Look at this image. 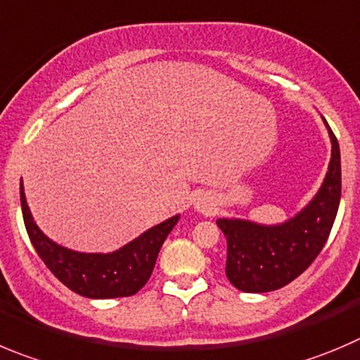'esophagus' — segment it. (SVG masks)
Wrapping results in <instances>:
<instances>
[{"label": "esophagus", "mask_w": 360, "mask_h": 360, "mask_svg": "<svg viewBox=\"0 0 360 360\" xmlns=\"http://www.w3.org/2000/svg\"><path fill=\"white\" fill-rule=\"evenodd\" d=\"M195 207L197 211H200V213H210V211L213 210V202H211L210 197L202 195L195 200Z\"/></svg>", "instance_id": "34e87169"}]
</instances>
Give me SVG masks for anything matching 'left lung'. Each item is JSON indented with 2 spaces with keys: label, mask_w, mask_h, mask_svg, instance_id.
Listing matches in <instances>:
<instances>
[{
  "label": "left lung",
  "mask_w": 360,
  "mask_h": 360,
  "mask_svg": "<svg viewBox=\"0 0 360 360\" xmlns=\"http://www.w3.org/2000/svg\"><path fill=\"white\" fill-rule=\"evenodd\" d=\"M330 134L328 172L314 199L284 224L261 226L240 218H218L227 240L226 274L234 288L245 293H266L284 288L316 259L334 226L341 199V154Z\"/></svg>",
  "instance_id": "obj_1"
}]
</instances>
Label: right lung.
Segmentation results:
<instances>
[{"mask_svg": "<svg viewBox=\"0 0 360 360\" xmlns=\"http://www.w3.org/2000/svg\"><path fill=\"white\" fill-rule=\"evenodd\" d=\"M21 207L30 241L51 274L70 291L86 298H120L139 293L156 264L160 248L179 214L150 227L110 254H85L49 240L33 221L21 181Z\"/></svg>", "mask_w": 360, "mask_h": 360, "instance_id": "obj_1", "label": "right lung"}]
</instances>
